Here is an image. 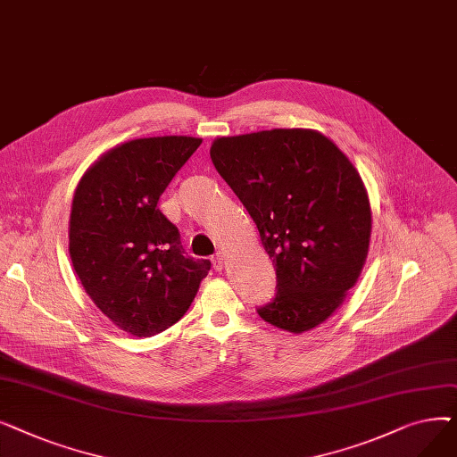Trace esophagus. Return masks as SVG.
Segmentation results:
<instances>
[{
	"mask_svg": "<svg viewBox=\"0 0 457 457\" xmlns=\"http://www.w3.org/2000/svg\"><path fill=\"white\" fill-rule=\"evenodd\" d=\"M224 262H226V261H224V255H222L220 252L212 257V267H214V270L220 272V270L224 269Z\"/></svg>",
	"mask_w": 457,
	"mask_h": 457,
	"instance_id": "esophagus-1",
	"label": "esophagus"
}]
</instances>
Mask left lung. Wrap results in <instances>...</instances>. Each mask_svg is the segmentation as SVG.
I'll use <instances>...</instances> for the list:
<instances>
[{"mask_svg": "<svg viewBox=\"0 0 457 457\" xmlns=\"http://www.w3.org/2000/svg\"><path fill=\"white\" fill-rule=\"evenodd\" d=\"M211 159L276 269L278 295L259 317L291 333L326 322L357 283L370 245L369 192L352 161L320 131L300 128L219 137Z\"/></svg>", "mask_w": 457, "mask_h": 457, "instance_id": "1", "label": "left lung"}]
</instances>
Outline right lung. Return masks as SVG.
Instances as JSON below:
<instances>
[{"mask_svg":"<svg viewBox=\"0 0 457 457\" xmlns=\"http://www.w3.org/2000/svg\"><path fill=\"white\" fill-rule=\"evenodd\" d=\"M196 137L133 138L107 150L79 179L68 224V252L85 293L133 337L174 326L195 300L211 261L192 259L159 196Z\"/></svg>","mask_w":457,"mask_h":457,"instance_id":"1","label":"right lung"}]
</instances>
